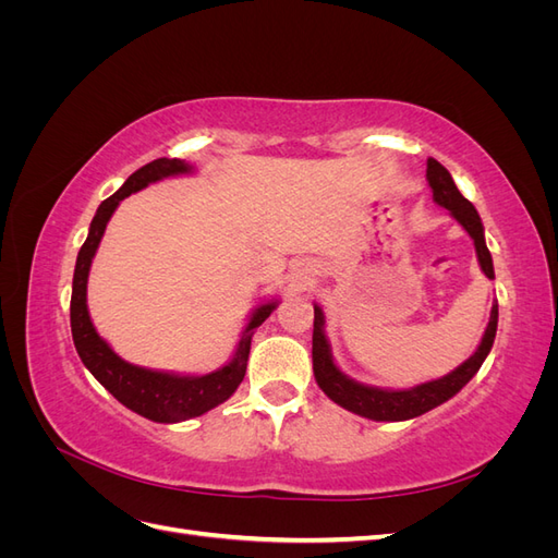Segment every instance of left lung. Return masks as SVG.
<instances>
[{
    "label": "left lung",
    "mask_w": 558,
    "mask_h": 558,
    "mask_svg": "<svg viewBox=\"0 0 558 558\" xmlns=\"http://www.w3.org/2000/svg\"><path fill=\"white\" fill-rule=\"evenodd\" d=\"M426 179L433 189V199L437 205L449 209V214L463 226V230L470 234L472 242H475L477 251V260L482 265V272L494 279V260L492 253L486 248L484 242V226L477 209L472 207V202L461 195V191L456 189V183L451 174L447 172V167H442L435 158H428V170ZM324 312L320 307L314 305V335H312V361H314V377L316 384L320 386L332 402L340 404V408L373 418V421H408L414 416L426 414L428 410L437 408V404L447 402L453 398L461 388L477 375V369L482 367L484 359L488 356V351L494 347L496 340V328H498V302L494 300L492 307V318H488V326L484 330L482 342L477 351L472 356L461 363L453 373L433 379L426 384H418L414 388H402V391H391V388H377V386H365L349 379L344 373H340V367L335 365L330 344L326 340L324 332Z\"/></svg>",
    "instance_id": "8db88e82"
}]
</instances>
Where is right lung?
<instances>
[{
  "mask_svg": "<svg viewBox=\"0 0 558 558\" xmlns=\"http://www.w3.org/2000/svg\"><path fill=\"white\" fill-rule=\"evenodd\" d=\"M189 172H193V167L189 162H183L179 158H172V160L158 158L154 162L140 167L134 174H130L121 189L99 205L88 230V240L83 242L78 251L74 283H72V305H70L72 337L83 365L90 369L93 377L102 384L118 402H123L128 410L137 412L150 421H158V424H177V421L205 414L214 410L216 404L226 402L234 391H238V386L246 375L251 337L277 307V302H265V305H260L256 312H253L232 361L221 369H216V373L202 375V377H181L172 373H158V369L132 365L121 356H116L113 349L97 335L88 314L86 291H88V272L95 258V251L99 242H102V234L107 230L111 214L116 211L118 205H121V199L146 189L148 183H156L165 177L189 174Z\"/></svg>",
  "mask_w": 558,
  "mask_h": 558,
  "instance_id": "right-lung-1",
  "label": "right lung"
}]
</instances>
